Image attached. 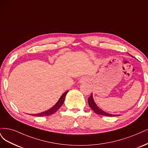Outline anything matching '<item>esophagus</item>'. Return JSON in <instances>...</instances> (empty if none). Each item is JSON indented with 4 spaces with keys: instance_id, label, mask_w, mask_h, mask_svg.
Instances as JSON below:
<instances>
[{
    "instance_id": "1",
    "label": "esophagus",
    "mask_w": 148,
    "mask_h": 148,
    "mask_svg": "<svg viewBox=\"0 0 148 148\" xmlns=\"http://www.w3.org/2000/svg\"><path fill=\"white\" fill-rule=\"evenodd\" d=\"M88 80V79L87 77H82L80 78L79 82L80 83H84L85 82H87Z\"/></svg>"
}]
</instances>
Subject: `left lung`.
<instances>
[{"instance_id": "1", "label": "left lung", "mask_w": 148, "mask_h": 148, "mask_svg": "<svg viewBox=\"0 0 148 148\" xmlns=\"http://www.w3.org/2000/svg\"><path fill=\"white\" fill-rule=\"evenodd\" d=\"M88 103L89 104V106L91 108L92 110L95 112L97 113L98 115H102V116H109V117H112V116H118L119 115H116V114H111L107 113L106 112H104L102 111L101 109H100L97 106V104L95 103L94 100L93 99V96L92 94L90 95V97L88 98Z\"/></svg>"}]
</instances>
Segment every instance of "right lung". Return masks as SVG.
<instances>
[{
	"label": "right lung",
	"instance_id": "obj_1",
	"mask_svg": "<svg viewBox=\"0 0 148 148\" xmlns=\"http://www.w3.org/2000/svg\"><path fill=\"white\" fill-rule=\"evenodd\" d=\"M68 92V91H66V92H64L62 96L60 97V99L58 100V101L56 103V104L55 105L52 107L51 109H49L48 111H46L45 112H43L41 113H39V114H32V116H37V117H42V116H50L51 114H54L55 112H56L58 110L60 109V108L62 106V104H63L64 101V99H65V97L66 94Z\"/></svg>",
	"mask_w": 148,
	"mask_h": 148
}]
</instances>
